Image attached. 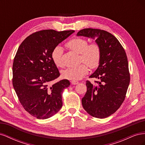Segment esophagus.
Instances as JSON below:
<instances>
[{"instance_id":"esophagus-1","label":"esophagus","mask_w":145,"mask_h":145,"mask_svg":"<svg viewBox=\"0 0 145 145\" xmlns=\"http://www.w3.org/2000/svg\"><path fill=\"white\" fill-rule=\"evenodd\" d=\"M71 83L72 85H77L78 83V82L76 81V80H72V81H71Z\"/></svg>"}]
</instances>
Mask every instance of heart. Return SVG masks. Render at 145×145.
Segmentation results:
<instances>
[{"mask_svg":"<svg viewBox=\"0 0 145 145\" xmlns=\"http://www.w3.org/2000/svg\"><path fill=\"white\" fill-rule=\"evenodd\" d=\"M66 45L70 50L80 54V62L85 63L91 68H95L99 65L102 53L100 46L97 42L88 44L86 39L75 37L68 42ZM62 54V48L59 46H56L51 52L52 60L58 68L63 66ZM86 65L83 63L78 67L68 68L62 71V76L68 80H80L88 72V67Z\"/></svg>","mask_w":145,"mask_h":145,"instance_id":"b5f03b06","label":"heart"}]
</instances>
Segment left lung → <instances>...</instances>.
I'll list each match as a JSON object with an SVG mask.
<instances>
[{"label": "left lung", "instance_id": "left-lung-1", "mask_svg": "<svg viewBox=\"0 0 145 145\" xmlns=\"http://www.w3.org/2000/svg\"><path fill=\"white\" fill-rule=\"evenodd\" d=\"M77 35L95 39L102 53L99 67L89 76L97 81L95 85L86 81L82 106L91 116L108 117L120 107L129 86L130 74L125 51L117 39L105 30L85 28Z\"/></svg>", "mask_w": 145, "mask_h": 145}]
</instances>
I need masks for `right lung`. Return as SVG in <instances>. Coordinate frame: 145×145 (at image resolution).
<instances>
[{
  "instance_id": "add662e5",
  "label": "right lung",
  "mask_w": 145,
  "mask_h": 145,
  "mask_svg": "<svg viewBox=\"0 0 145 145\" xmlns=\"http://www.w3.org/2000/svg\"><path fill=\"white\" fill-rule=\"evenodd\" d=\"M74 32L39 31L22 42L12 65V85L19 102L29 114L46 119L62 106V92L70 85L64 79L53 83L60 75L51 58L54 48Z\"/></svg>"
}]
</instances>
